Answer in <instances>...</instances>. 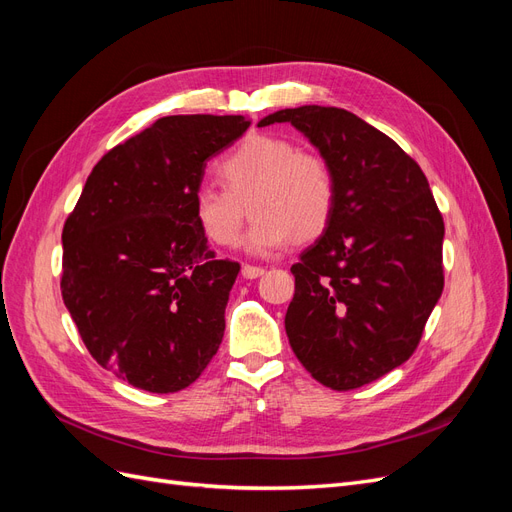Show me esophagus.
<instances>
[{"label": "esophagus", "mask_w": 512, "mask_h": 512, "mask_svg": "<svg viewBox=\"0 0 512 512\" xmlns=\"http://www.w3.org/2000/svg\"><path fill=\"white\" fill-rule=\"evenodd\" d=\"M262 273H265V269L254 267V265H243V269H241V275L245 277V280H256V277H260Z\"/></svg>", "instance_id": "1"}]
</instances>
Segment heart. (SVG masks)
Returning a JSON list of instances; mask_svg holds the SVG:
<instances>
[{
	"label": "heart",
	"mask_w": 512,
	"mask_h": 512,
	"mask_svg": "<svg viewBox=\"0 0 512 512\" xmlns=\"http://www.w3.org/2000/svg\"><path fill=\"white\" fill-rule=\"evenodd\" d=\"M224 188L198 185L192 209L203 235L222 247L239 243L241 200L250 198L254 222L243 247L254 256L284 250L292 237L312 239L329 224L335 207V177L318 153L299 151L280 136L254 134L220 164Z\"/></svg>",
	"instance_id": "1"
}]
</instances>
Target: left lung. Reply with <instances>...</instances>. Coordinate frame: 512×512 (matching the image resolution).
Returning <instances> with one entry per match:
<instances>
[{
	"mask_svg": "<svg viewBox=\"0 0 512 512\" xmlns=\"http://www.w3.org/2000/svg\"><path fill=\"white\" fill-rule=\"evenodd\" d=\"M327 160L335 207L292 265L286 335L303 367L333 391L359 389L410 359L442 288L444 222L423 175L389 136L344 108H284Z\"/></svg>",
	"mask_w": 512,
	"mask_h": 512,
	"instance_id": "8db88e82",
	"label": "left lung"
}]
</instances>
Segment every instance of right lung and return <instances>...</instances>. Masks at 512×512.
Returning a JSON list of instances; mask_svg holds the SVG:
<instances>
[{"label": "right lung", "instance_id": "add662e5", "mask_svg": "<svg viewBox=\"0 0 512 512\" xmlns=\"http://www.w3.org/2000/svg\"><path fill=\"white\" fill-rule=\"evenodd\" d=\"M243 115H173L94 166L61 232V297L91 356L149 393L190 386L218 352L239 262L218 260L192 198Z\"/></svg>", "mask_w": 512, "mask_h": 512}]
</instances>
